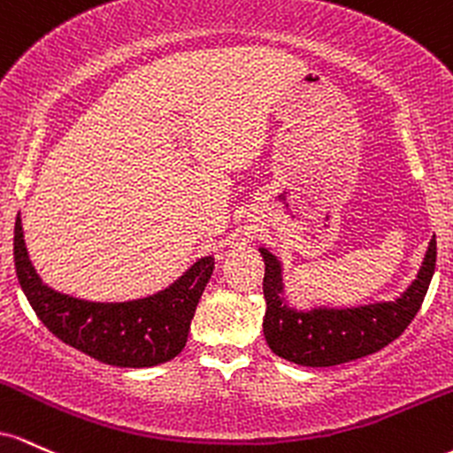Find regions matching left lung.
<instances>
[{
	"instance_id": "obj_1",
	"label": "left lung",
	"mask_w": 453,
	"mask_h": 453,
	"mask_svg": "<svg viewBox=\"0 0 453 453\" xmlns=\"http://www.w3.org/2000/svg\"><path fill=\"white\" fill-rule=\"evenodd\" d=\"M261 254L265 261L263 295L267 302L263 334L269 349L287 362L327 368L377 353L409 327L434 273L436 240H430L418 278L398 299L342 310L314 308L302 312L288 308L282 297L280 261L265 248H261Z\"/></svg>"
}]
</instances>
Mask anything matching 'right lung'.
Masks as SVG:
<instances>
[{
    "label": "right lung",
    "instance_id": "right-lung-1",
    "mask_svg": "<svg viewBox=\"0 0 453 453\" xmlns=\"http://www.w3.org/2000/svg\"><path fill=\"white\" fill-rule=\"evenodd\" d=\"M14 267L29 306L62 342L98 362L150 368L177 357L186 347L196 303L213 272V258H199L180 280L150 297L121 303L85 302L53 291L40 280L17 216Z\"/></svg>",
    "mask_w": 453,
    "mask_h": 453
}]
</instances>
